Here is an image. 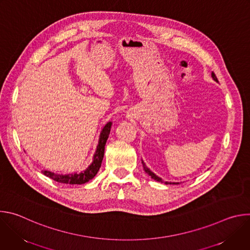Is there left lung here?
I'll return each instance as SVG.
<instances>
[{
	"label": "left lung",
	"mask_w": 250,
	"mask_h": 250,
	"mask_svg": "<svg viewBox=\"0 0 250 250\" xmlns=\"http://www.w3.org/2000/svg\"><path fill=\"white\" fill-rule=\"evenodd\" d=\"M211 77H212V79L215 80L216 82H219V81H218V78H217V76H216V74L213 73V72L211 73ZM141 163H142V165H144V169H145V171H146L149 176H151L152 179H154V180H156V181H158V182H161V183L163 182V180L161 179V178H159V177H158V176H156L152 171H150V170L146 167V163H145L144 161H142V160H141ZM165 184H179V183H171V182L169 183V182H165Z\"/></svg>",
	"instance_id": "8db88e82"
}]
</instances>
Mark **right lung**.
<instances>
[{
  "label": "right lung",
  "instance_id": "add662e5",
  "mask_svg": "<svg viewBox=\"0 0 250 250\" xmlns=\"http://www.w3.org/2000/svg\"><path fill=\"white\" fill-rule=\"evenodd\" d=\"M111 126L112 123L109 122L106 124L104 128L101 131L100 134V139H99V145L97 146L96 153L94 154V159L91 165L85 170L80 173H74V174H67V175H62V174H55L50 171H42L45 176L51 178L52 180L58 182V183H63V184H70V185H81L85 184L86 182L90 181L91 179L96 176L98 173L103 158H104V146L106 139L109 137L110 131H111Z\"/></svg>",
  "mask_w": 250,
  "mask_h": 250
}]
</instances>
